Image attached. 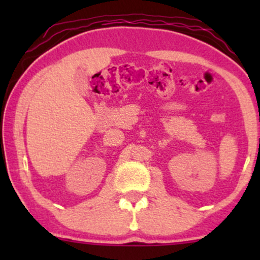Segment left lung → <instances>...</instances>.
I'll use <instances>...</instances> for the list:
<instances>
[{
  "label": "left lung",
  "instance_id": "obj_1",
  "mask_svg": "<svg viewBox=\"0 0 260 260\" xmlns=\"http://www.w3.org/2000/svg\"><path fill=\"white\" fill-rule=\"evenodd\" d=\"M259 144H260V138H259Z\"/></svg>",
  "mask_w": 260,
  "mask_h": 260
}]
</instances>
